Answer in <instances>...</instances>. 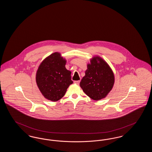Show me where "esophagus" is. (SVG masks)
Instances as JSON below:
<instances>
[{"mask_svg":"<svg viewBox=\"0 0 152 152\" xmlns=\"http://www.w3.org/2000/svg\"><path fill=\"white\" fill-rule=\"evenodd\" d=\"M74 83H75V84H76L79 85L80 84V80H76V81H74Z\"/></svg>","mask_w":152,"mask_h":152,"instance_id":"1","label":"esophagus"}]
</instances>
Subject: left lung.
Listing matches in <instances>:
<instances>
[{"instance_id": "8db88e82", "label": "left lung", "mask_w": 152, "mask_h": 152, "mask_svg": "<svg viewBox=\"0 0 152 152\" xmlns=\"http://www.w3.org/2000/svg\"><path fill=\"white\" fill-rule=\"evenodd\" d=\"M115 76L108 64L101 57L94 56L87 64L86 75L80 86L84 93L94 100L105 98L113 88Z\"/></svg>"}]
</instances>
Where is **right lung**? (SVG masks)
<instances>
[{"mask_svg": "<svg viewBox=\"0 0 152 152\" xmlns=\"http://www.w3.org/2000/svg\"><path fill=\"white\" fill-rule=\"evenodd\" d=\"M66 60L58 52L45 58L36 71V82L44 97L57 101L65 95L72 84L71 72L65 68Z\"/></svg>", "mask_w": 152, "mask_h": 152, "instance_id": "right-lung-1", "label": "right lung"}]
</instances>
